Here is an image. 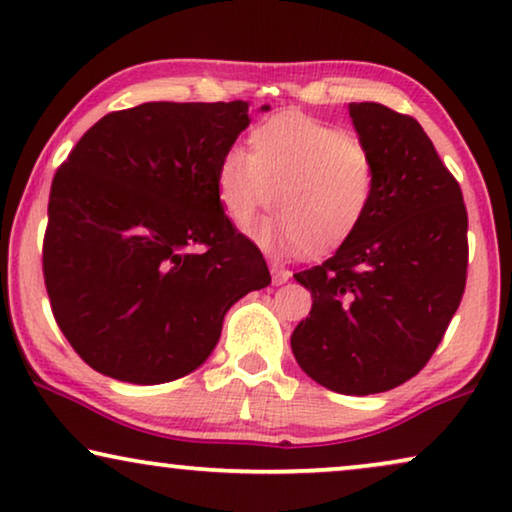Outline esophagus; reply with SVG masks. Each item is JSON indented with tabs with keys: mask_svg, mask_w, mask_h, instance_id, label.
Wrapping results in <instances>:
<instances>
[{
	"mask_svg": "<svg viewBox=\"0 0 512 512\" xmlns=\"http://www.w3.org/2000/svg\"><path fill=\"white\" fill-rule=\"evenodd\" d=\"M270 275H272V282H275V284H284V282H289L291 272L286 270L284 265H279V263H270Z\"/></svg>",
	"mask_w": 512,
	"mask_h": 512,
	"instance_id": "34e87169",
	"label": "esophagus"
}]
</instances>
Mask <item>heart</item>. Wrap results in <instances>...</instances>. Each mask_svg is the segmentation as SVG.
Masks as SVG:
<instances>
[{"label": "heart", "instance_id": "obj_1", "mask_svg": "<svg viewBox=\"0 0 512 512\" xmlns=\"http://www.w3.org/2000/svg\"><path fill=\"white\" fill-rule=\"evenodd\" d=\"M377 163L366 142L338 125L282 114L251 132V151L230 144L216 167V198L237 228L265 205L277 214L256 228L265 247L321 256L338 249L366 219Z\"/></svg>", "mask_w": 512, "mask_h": 512}]
</instances>
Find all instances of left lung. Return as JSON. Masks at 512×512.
<instances>
[{
	"label": "left lung",
	"instance_id": "obj_1",
	"mask_svg": "<svg viewBox=\"0 0 512 512\" xmlns=\"http://www.w3.org/2000/svg\"><path fill=\"white\" fill-rule=\"evenodd\" d=\"M349 116L375 156V198L335 256L293 275L312 310L291 349L314 382L368 396L415 377L443 340L466 289L468 214L415 118L377 102Z\"/></svg>",
	"mask_w": 512,
	"mask_h": 512
}]
</instances>
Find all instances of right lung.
I'll return each mask as SVG.
<instances>
[{"mask_svg":"<svg viewBox=\"0 0 512 512\" xmlns=\"http://www.w3.org/2000/svg\"><path fill=\"white\" fill-rule=\"evenodd\" d=\"M247 109L111 111L55 172L44 284L62 335L97 373L132 384L188 375L212 354L230 305L270 284L261 249L216 198V167Z\"/></svg>","mask_w":512,"mask_h":512,"instance_id":"1","label":"right lung"}]
</instances>
